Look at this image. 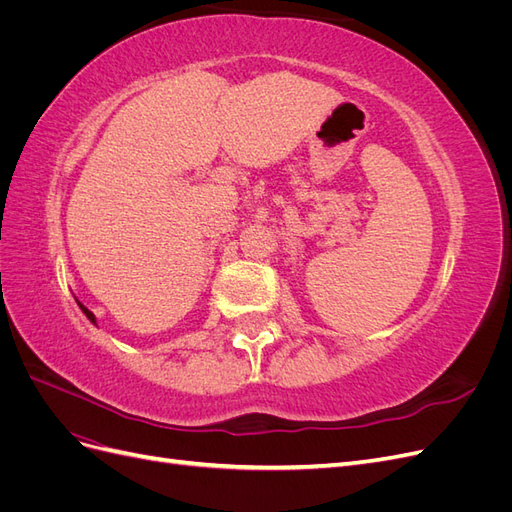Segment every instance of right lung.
I'll return each instance as SVG.
<instances>
[{"label": "right lung", "instance_id": "right-lung-1", "mask_svg": "<svg viewBox=\"0 0 512 512\" xmlns=\"http://www.w3.org/2000/svg\"><path fill=\"white\" fill-rule=\"evenodd\" d=\"M79 307L83 309V314H85V316H87V318H89L91 322H94V324H96V316H94V314H91V312H89V309H87L85 305H81V303H79Z\"/></svg>", "mask_w": 512, "mask_h": 512}]
</instances>
